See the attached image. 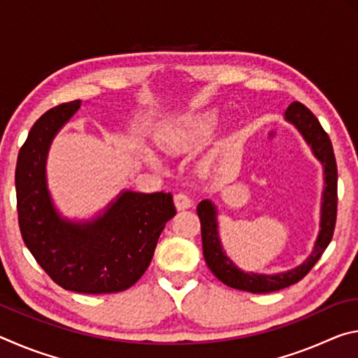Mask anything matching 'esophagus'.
Here are the masks:
<instances>
[{
    "label": "esophagus",
    "mask_w": 358,
    "mask_h": 358,
    "mask_svg": "<svg viewBox=\"0 0 358 358\" xmlns=\"http://www.w3.org/2000/svg\"><path fill=\"white\" fill-rule=\"evenodd\" d=\"M173 202H175V207H177V210H178V211H181V210H186V208H189L191 205H192L191 199L187 197L185 192H178V194H175V197H173Z\"/></svg>",
    "instance_id": "1"
}]
</instances>
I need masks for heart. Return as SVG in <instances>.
<instances>
[{
	"label": "heart",
	"instance_id": "obj_1",
	"mask_svg": "<svg viewBox=\"0 0 358 358\" xmlns=\"http://www.w3.org/2000/svg\"><path fill=\"white\" fill-rule=\"evenodd\" d=\"M217 124H220V113H217V110H207L203 113L194 115V117L181 121L178 126L172 128L166 136H162L161 145L167 153H189V151L201 148L202 145L207 143L215 136ZM147 157L151 164L157 162L151 151H148ZM227 167V161L224 159L221 147L210 150L201 162L202 172L213 175V177L226 173Z\"/></svg>",
	"mask_w": 358,
	"mask_h": 358
}]
</instances>
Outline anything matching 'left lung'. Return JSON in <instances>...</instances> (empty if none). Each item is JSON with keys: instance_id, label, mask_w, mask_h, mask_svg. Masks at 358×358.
Segmentation results:
<instances>
[{"instance_id": "8db88e82", "label": "left lung", "mask_w": 358, "mask_h": 358, "mask_svg": "<svg viewBox=\"0 0 358 358\" xmlns=\"http://www.w3.org/2000/svg\"><path fill=\"white\" fill-rule=\"evenodd\" d=\"M284 120L294 126L305 138L313 155L322 164L324 169V189L320 197V221L319 234L314 241L313 251L300 265L294 266L287 271L280 273H256V271H245L234 264L226 251H224L220 238V226H217V207L205 199L197 205V215L201 217L202 227V248L203 257L208 268L217 280L229 287L246 290L252 294H266L281 290L299 282L301 278L310 271L327 250L333 237L336 222V203H338V171L333 147L327 132L322 129L319 120L314 117L310 108H306L301 102H292L284 113Z\"/></svg>"}]
</instances>
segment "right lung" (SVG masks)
<instances>
[{"label":"right lung","mask_w":358,"mask_h":358,"mask_svg":"<svg viewBox=\"0 0 358 358\" xmlns=\"http://www.w3.org/2000/svg\"><path fill=\"white\" fill-rule=\"evenodd\" d=\"M82 101L45 112L29 131L15 169L22 238L45 273L66 290L113 294L129 289L148 268L157 238L177 213L171 192L121 191L90 220H69L53 202L47 156L59 129Z\"/></svg>","instance_id":"right-lung-1"}]
</instances>
